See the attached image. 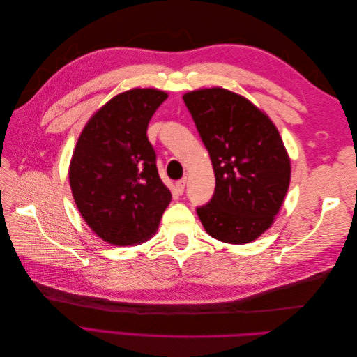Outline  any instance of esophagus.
I'll use <instances>...</instances> for the list:
<instances>
[{
  "instance_id": "obj_1",
  "label": "esophagus",
  "mask_w": 357,
  "mask_h": 357,
  "mask_svg": "<svg viewBox=\"0 0 357 357\" xmlns=\"http://www.w3.org/2000/svg\"><path fill=\"white\" fill-rule=\"evenodd\" d=\"M186 183H188V178H186V177L180 178V180L176 183V189H177V192L180 193V195H181L183 192H185V189H186Z\"/></svg>"
}]
</instances>
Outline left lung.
Instances as JSON below:
<instances>
[{
	"mask_svg": "<svg viewBox=\"0 0 357 357\" xmlns=\"http://www.w3.org/2000/svg\"><path fill=\"white\" fill-rule=\"evenodd\" d=\"M213 164V198L197 208L213 238L245 244L273 225L289 189L290 160L275 125L222 88L183 95Z\"/></svg>",
	"mask_w": 357,
	"mask_h": 357,
	"instance_id": "8db88e82",
	"label": "left lung"
}]
</instances>
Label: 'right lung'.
<instances>
[{"label":"right lung","mask_w":357,"mask_h":357,"mask_svg":"<svg viewBox=\"0 0 357 357\" xmlns=\"http://www.w3.org/2000/svg\"><path fill=\"white\" fill-rule=\"evenodd\" d=\"M167 98L158 89L116 95L89 119L75 144L73 197L84 222L107 243L134 245L149 240L171 202L147 138L150 119Z\"/></svg>","instance_id":"add662e5"}]
</instances>
